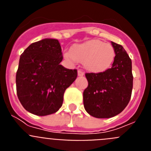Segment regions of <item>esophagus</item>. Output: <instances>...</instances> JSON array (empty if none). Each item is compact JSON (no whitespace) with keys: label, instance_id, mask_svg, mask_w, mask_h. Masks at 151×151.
I'll return each mask as SVG.
<instances>
[{"label":"esophagus","instance_id":"esophagus-1","mask_svg":"<svg viewBox=\"0 0 151 151\" xmlns=\"http://www.w3.org/2000/svg\"><path fill=\"white\" fill-rule=\"evenodd\" d=\"M84 75H85V73L82 70H78V76H83Z\"/></svg>","mask_w":151,"mask_h":151}]
</instances>
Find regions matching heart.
I'll use <instances>...</instances> for the list:
<instances>
[{
    "instance_id": "obj_1",
    "label": "heart",
    "mask_w": 151,
    "mask_h": 151,
    "mask_svg": "<svg viewBox=\"0 0 151 151\" xmlns=\"http://www.w3.org/2000/svg\"><path fill=\"white\" fill-rule=\"evenodd\" d=\"M116 52L111 45L97 39L85 41L72 47L70 51L64 53V57L70 63H83L84 67L89 72L100 73L111 66Z\"/></svg>"
}]
</instances>
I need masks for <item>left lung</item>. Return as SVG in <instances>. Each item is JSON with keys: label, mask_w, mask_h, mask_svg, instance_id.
<instances>
[{"label": "left lung", "mask_w": 151, "mask_h": 151, "mask_svg": "<svg viewBox=\"0 0 151 151\" xmlns=\"http://www.w3.org/2000/svg\"><path fill=\"white\" fill-rule=\"evenodd\" d=\"M116 52L112 67L100 73H85L88 85L83 92L85 110L96 118H110L126 107L133 87L132 60L120 45L111 42Z\"/></svg>", "instance_id": "left-lung-1"}]
</instances>
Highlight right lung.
Returning a JSON list of instances; mask_svg holds the SVG:
<instances>
[{
	"mask_svg": "<svg viewBox=\"0 0 151 151\" xmlns=\"http://www.w3.org/2000/svg\"><path fill=\"white\" fill-rule=\"evenodd\" d=\"M58 40L45 38L31 44L21 54L16 76L21 104L37 116L54 113L62 106L63 94L77 77V69L60 65Z\"/></svg>",
	"mask_w": 151,
	"mask_h": 151,
	"instance_id": "1",
	"label": "right lung"
}]
</instances>
